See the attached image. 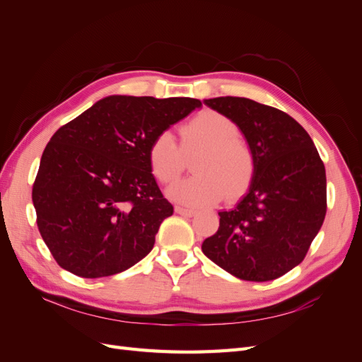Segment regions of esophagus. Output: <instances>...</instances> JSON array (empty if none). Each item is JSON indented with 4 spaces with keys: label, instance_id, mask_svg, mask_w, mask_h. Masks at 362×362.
Segmentation results:
<instances>
[{
    "label": "esophagus",
    "instance_id": "obj_1",
    "mask_svg": "<svg viewBox=\"0 0 362 362\" xmlns=\"http://www.w3.org/2000/svg\"><path fill=\"white\" fill-rule=\"evenodd\" d=\"M175 211H177L181 216H187V217H192V216L196 214V211L193 210V208H185V206H181V205L175 206Z\"/></svg>",
    "mask_w": 362,
    "mask_h": 362
}]
</instances>
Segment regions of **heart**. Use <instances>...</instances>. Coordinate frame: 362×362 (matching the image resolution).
Returning <instances> with one entry per match:
<instances>
[{"label": "heart", "mask_w": 362, "mask_h": 362, "mask_svg": "<svg viewBox=\"0 0 362 362\" xmlns=\"http://www.w3.org/2000/svg\"><path fill=\"white\" fill-rule=\"evenodd\" d=\"M238 125L228 116L205 110L180 127L181 146L169 131L158 133L148 148L151 173L161 184L177 181L185 169V157H194L193 177L169 190L172 199L187 205H213L238 198L254 180V149L238 136Z\"/></svg>", "instance_id": "1"}]
</instances>
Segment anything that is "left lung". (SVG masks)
<instances>
[{
  "instance_id": "left-lung-1",
  "label": "left lung",
  "mask_w": 362,
  "mask_h": 362,
  "mask_svg": "<svg viewBox=\"0 0 362 362\" xmlns=\"http://www.w3.org/2000/svg\"><path fill=\"white\" fill-rule=\"evenodd\" d=\"M242 129L257 169L245 198L221 211L202 252L231 275L264 282L303 261L326 216V172L310 134L275 107L247 98L205 100Z\"/></svg>"
}]
</instances>
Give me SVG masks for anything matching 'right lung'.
I'll list each match as a JSON object with an SVG mask.
<instances>
[{
    "label": "right lung",
    "instance_id": "1",
    "mask_svg": "<svg viewBox=\"0 0 362 362\" xmlns=\"http://www.w3.org/2000/svg\"><path fill=\"white\" fill-rule=\"evenodd\" d=\"M198 107L193 98L113 95L54 133L31 198L39 233L62 269L104 278L149 254L173 206L151 173L148 148Z\"/></svg>",
    "mask_w": 362,
    "mask_h": 362
}]
</instances>
